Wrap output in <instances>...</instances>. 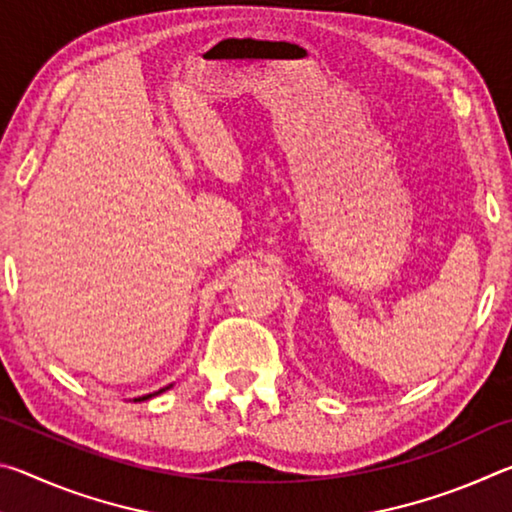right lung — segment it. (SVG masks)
Wrapping results in <instances>:
<instances>
[{
  "label": "right lung",
  "mask_w": 512,
  "mask_h": 512,
  "mask_svg": "<svg viewBox=\"0 0 512 512\" xmlns=\"http://www.w3.org/2000/svg\"><path fill=\"white\" fill-rule=\"evenodd\" d=\"M162 391H164V388H162ZM162 391H158V393H162ZM149 397H151V395H146V397H140V400H149Z\"/></svg>",
  "instance_id": "add662e5"
}]
</instances>
